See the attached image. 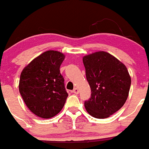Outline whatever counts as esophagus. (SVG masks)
Segmentation results:
<instances>
[{
	"instance_id": "esophagus-1",
	"label": "esophagus",
	"mask_w": 149,
	"mask_h": 149,
	"mask_svg": "<svg viewBox=\"0 0 149 149\" xmlns=\"http://www.w3.org/2000/svg\"><path fill=\"white\" fill-rule=\"evenodd\" d=\"M73 93H75V94H78L79 93V90H78V88H74V89L73 90V91H72Z\"/></svg>"
}]
</instances>
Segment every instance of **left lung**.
Masks as SVG:
<instances>
[{
    "instance_id": "obj_1",
    "label": "left lung",
    "mask_w": 149,
    "mask_h": 149,
    "mask_svg": "<svg viewBox=\"0 0 149 149\" xmlns=\"http://www.w3.org/2000/svg\"><path fill=\"white\" fill-rule=\"evenodd\" d=\"M91 97L84 102L87 112L97 119L111 116L126 102L131 76L126 66L113 55L98 51L82 58Z\"/></svg>"
}]
</instances>
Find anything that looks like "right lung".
Masks as SVG:
<instances>
[{
    "mask_svg": "<svg viewBox=\"0 0 149 149\" xmlns=\"http://www.w3.org/2000/svg\"><path fill=\"white\" fill-rule=\"evenodd\" d=\"M65 55L48 50L28 64L21 73L19 92L32 113L43 119L58 114L68 94L65 91L60 66Z\"/></svg>",
    "mask_w": 149,
    "mask_h": 149,
    "instance_id": "obj_1",
    "label": "right lung"
}]
</instances>
